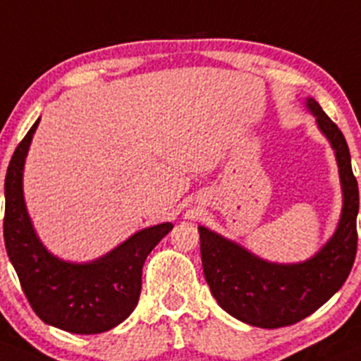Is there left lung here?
Segmentation results:
<instances>
[{
    "label": "left lung",
    "mask_w": 361,
    "mask_h": 361,
    "mask_svg": "<svg viewBox=\"0 0 361 361\" xmlns=\"http://www.w3.org/2000/svg\"><path fill=\"white\" fill-rule=\"evenodd\" d=\"M305 104L331 143L339 168L343 209L332 237L310 259L273 263L199 226L204 276L211 294L226 313L252 327L279 329L310 317L343 287L355 263L360 197L350 149L318 102L306 98Z\"/></svg>",
    "instance_id": "left-lung-1"
}]
</instances>
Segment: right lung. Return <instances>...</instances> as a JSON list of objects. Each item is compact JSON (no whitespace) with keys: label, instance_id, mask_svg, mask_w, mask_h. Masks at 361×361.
<instances>
[{"label":"right lung","instance_id":"obj_1","mask_svg":"<svg viewBox=\"0 0 361 361\" xmlns=\"http://www.w3.org/2000/svg\"><path fill=\"white\" fill-rule=\"evenodd\" d=\"M37 124L39 119L18 143L6 171V252L29 305L44 324L85 336L111 331L138 305L143 263L173 230V223L136 231L111 252L86 263L51 254L37 237L24 199L25 157Z\"/></svg>","mask_w":361,"mask_h":361}]
</instances>
